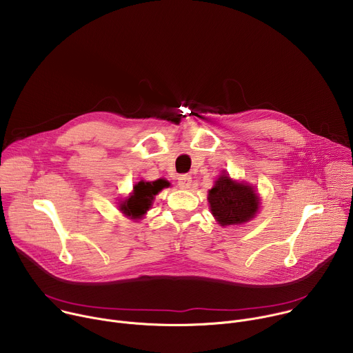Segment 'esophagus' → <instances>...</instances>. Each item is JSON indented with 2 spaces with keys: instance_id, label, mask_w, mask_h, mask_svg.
Wrapping results in <instances>:
<instances>
[{
  "instance_id": "obj_1",
  "label": "esophagus",
  "mask_w": 353,
  "mask_h": 353,
  "mask_svg": "<svg viewBox=\"0 0 353 353\" xmlns=\"http://www.w3.org/2000/svg\"><path fill=\"white\" fill-rule=\"evenodd\" d=\"M191 176H187V174H183V176H180L179 177V181H177V184H179V187L180 188H183V190H185V188H190V185H191Z\"/></svg>"
}]
</instances>
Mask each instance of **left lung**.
Instances as JSON below:
<instances>
[{"instance_id":"obj_1","label":"left lung","mask_w":353,"mask_h":353,"mask_svg":"<svg viewBox=\"0 0 353 353\" xmlns=\"http://www.w3.org/2000/svg\"><path fill=\"white\" fill-rule=\"evenodd\" d=\"M211 212L221 226L241 225L259 212L260 196L254 187L222 173L208 192Z\"/></svg>"}]
</instances>
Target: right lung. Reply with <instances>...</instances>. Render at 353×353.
Masks as SVG:
<instances>
[{
    "mask_svg": "<svg viewBox=\"0 0 353 353\" xmlns=\"http://www.w3.org/2000/svg\"><path fill=\"white\" fill-rule=\"evenodd\" d=\"M165 187H169V181H166L165 179H159L155 181H138L134 185L131 195L121 201L120 211L131 219H141L150 208V205H152L155 195Z\"/></svg>",
    "mask_w": 353,
    "mask_h": 353,
    "instance_id": "add662e5",
    "label": "right lung"
}]
</instances>
